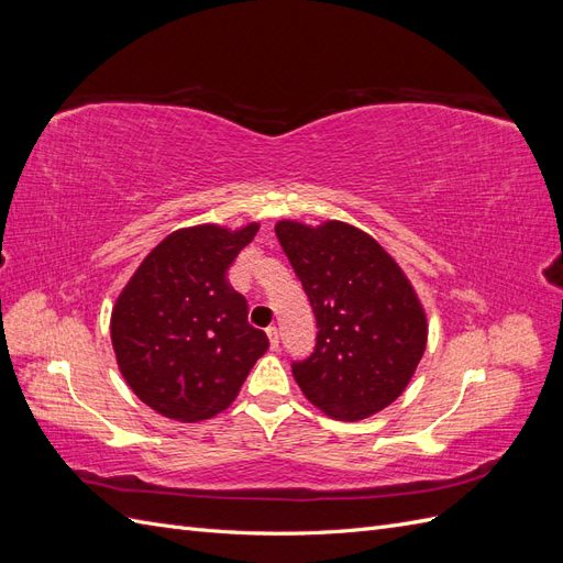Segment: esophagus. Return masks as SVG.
<instances>
[{"label":"esophagus","mask_w":563,"mask_h":563,"mask_svg":"<svg viewBox=\"0 0 563 563\" xmlns=\"http://www.w3.org/2000/svg\"><path fill=\"white\" fill-rule=\"evenodd\" d=\"M267 338H269V347L272 350H279V331H277V327H269L267 329Z\"/></svg>","instance_id":"1"}]
</instances>
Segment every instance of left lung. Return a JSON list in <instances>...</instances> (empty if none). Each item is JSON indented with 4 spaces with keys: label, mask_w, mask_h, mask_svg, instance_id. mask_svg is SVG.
Segmentation results:
<instances>
[{
    "label": "left lung",
    "mask_w": 563,
    "mask_h": 563,
    "mask_svg": "<svg viewBox=\"0 0 563 563\" xmlns=\"http://www.w3.org/2000/svg\"><path fill=\"white\" fill-rule=\"evenodd\" d=\"M275 232L319 329L312 354L291 364L302 395L340 420L383 411L428 343L411 282L373 236L340 220L319 228L282 220Z\"/></svg>",
    "instance_id": "1"
}]
</instances>
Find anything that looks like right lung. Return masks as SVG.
<instances>
[{"mask_svg":"<svg viewBox=\"0 0 563 563\" xmlns=\"http://www.w3.org/2000/svg\"><path fill=\"white\" fill-rule=\"evenodd\" d=\"M255 232L258 223L168 234L117 298L110 333L119 371L157 413L195 422L223 411L269 347L228 279Z\"/></svg>","mask_w":563,"mask_h":563,"instance_id":"1","label":"right lung"}]
</instances>
